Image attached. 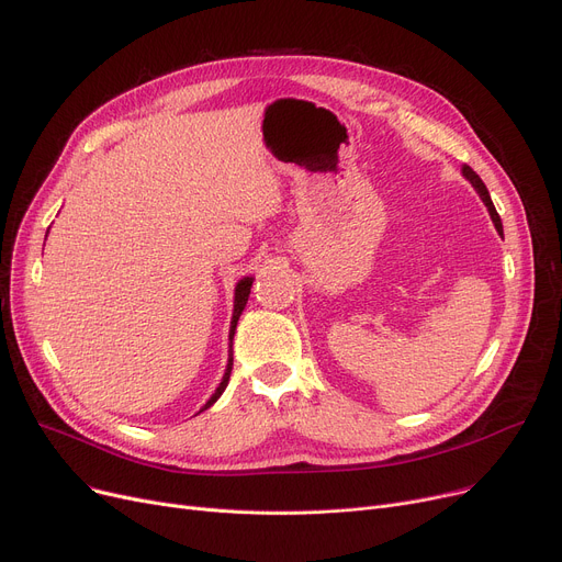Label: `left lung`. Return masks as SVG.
I'll return each mask as SVG.
<instances>
[{
  "label": "left lung",
  "mask_w": 562,
  "mask_h": 562,
  "mask_svg": "<svg viewBox=\"0 0 562 562\" xmlns=\"http://www.w3.org/2000/svg\"><path fill=\"white\" fill-rule=\"evenodd\" d=\"M463 177L472 183V188L479 192V196L483 200V204H485V209H487V213H490V217H492V222H494V228L499 231V236H504V226H502V217H499V213H497V209H494V204H492V200H490V192H487V188H485V183L481 181V177L470 168V165H463Z\"/></svg>",
  "instance_id": "1"
}]
</instances>
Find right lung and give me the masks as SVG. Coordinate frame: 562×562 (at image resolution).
Returning a JSON list of instances; mask_svg holds the SVG:
<instances>
[{
	"label": "right lung",
	"instance_id": "add662e5",
	"mask_svg": "<svg viewBox=\"0 0 562 562\" xmlns=\"http://www.w3.org/2000/svg\"><path fill=\"white\" fill-rule=\"evenodd\" d=\"M251 283H254V277H245V279H240V281L236 283V292H234V315H231V326H228V360H226V370H224V376H222L217 390L211 394V400L200 408V413L206 411V408H211V406L222 397V392H224L226 385H228L231 370H234V336H236V326H238V319H240V315H243V311H245V306H247L249 292H251Z\"/></svg>",
	"mask_w": 562,
	"mask_h": 562
}]
</instances>
